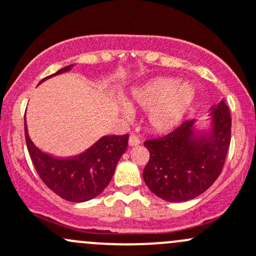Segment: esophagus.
<instances>
[{"mask_svg":"<svg viewBox=\"0 0 256 256\" xmlns=\"http://www.w3.org/2000/svg\"><path fill=\"white\" fill-rule=\"evenodd\" d=\"M140 138H138V136H135V135H131L130 136V138H128V144H130L131 147H134V146H138V144H140Z\"/></svg>","mask_w":256,"mask_h":256,"instance_id":"34e87169","label":"esophagus"}]
</instances>
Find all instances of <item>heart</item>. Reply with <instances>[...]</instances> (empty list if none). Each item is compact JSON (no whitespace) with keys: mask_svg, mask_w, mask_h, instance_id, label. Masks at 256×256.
Listing matches in <instances>:
<instances>
[{"mask_svg":"<svg viewBox=\"0 0 256 256\" xmlns=\"http://www.w3.org/2000/svg\"><path fill=\"white\" fill-rule=\"evenodd\" d=\"M196 89L190 82H180L174 78H158L136 88L128 96V106L147 112V124L156 132H166L180 124L192 106ZM121 106L126 118L131 110Z\"/></svg>","mask_w":256,"mask_h":256,"instance_id":"obj_1","label":"heart"}]
</instances>
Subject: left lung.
Segmentation results:
<instances>
[{"mask_svg":"<svg viewBox=\"0 0 256 256\" xmlns=\"http://www.w3.org/2000/svg\"><path fill=\"white\" fill-rule=\"evenodd\" d=\"M208 115L207 130H200L193 118L164 138L144 142L150 161L144 180L157 197L167 202L190 200L220 174L230 144V114L222 100Z\"/></svg>","mask_w":256,"mask_h":256,"instance_id":"8db88e82","label":"left lung"}]
</instances>
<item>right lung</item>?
<instances>
[{
    "label": "right lung",
    "instance_id": "add662e5",
    "mask_svg": "<svg viewBox=\"0 0 256 256\" xmlns=\"http://www.w3.org/2000/svg\"><path fill=\"white\" fill-rule=\"evenodd\" d=\"M74 64L56 74L66 73ZM24 134L27 148L40 180L56 194L69 202H86L98 197L112 180L116 164L128 148V135L104 136L79 156L59 158L40 151L30 140L24 118Z\"/></svg>",
    "mask_w": 256,
    "mask_h": 256
}]
</instances>
